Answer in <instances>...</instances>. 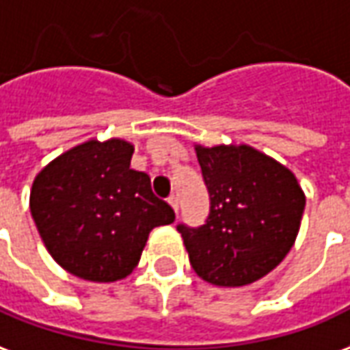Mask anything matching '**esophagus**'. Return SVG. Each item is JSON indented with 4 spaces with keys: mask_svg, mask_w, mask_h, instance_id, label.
<instances>
[{
    "mask_svg": "<svg viewBox=\"0 0 350 350\" xmlns=\"http://www.w3.org/2000/svg\"><path fill=\"white\" fill-rule=\"evenodd\" d=\"M167 203H170V206H172L173 211H175V214H177L178 213V200H177V198H175V196H172V198L167 200Z\"/></svg>",
    "mask_w": 350,
    "mask_h": 350,
    "instance_id": "34e87169",
    "label": "esophagus"
}]
</instances>
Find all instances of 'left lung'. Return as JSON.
<instances>
[{
  "mask_svg": "<svg viewBox=\"0 0 350 350\" xmlns=\"http://www.w3.org/2000/svg\"><path fill=\"white\" fill-rule=\"evenodd\" d=\"M211 196L198 229L178 226L196 274L218 287L265 278L297 241L306 193L295 173L246 144L193 145Z\"/></svg>",
  "mask_w": 350,
  "mask_h": 350,
  "instance_id": "1",
  "label": "left lung"
}]
</instances>
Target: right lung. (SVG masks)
I'll use <instances>...</instances> for the list:
<instances>
[{"label": "right lung", "instance_id": "1", "mask_svg": "<svg viewBox=\"0 0 350 350\" xmlns=\"http://www.w3.org/2000/svg\"><path fill=\"white\" fill-rule=\"evenodd\" d=\"M134 145L91 137L61 152L33 180L29 208L48 254L72 276L113 283L132 274L149 233L175 220L150 190L147 173L130 170Z\"/></svg>", "mask_w": 350, "mask_h": 350}]
</instances>
